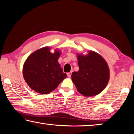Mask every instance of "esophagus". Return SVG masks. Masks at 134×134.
Here are the masks:
<instances>
[{"label":"esophagus","mask_w":134,"mask_h":134,"mask_svg":"<svg viewBox=\"0 0 134 134\" xmlns=\"http://www.w3.org/2000/svg\"><path fill=\"white\" fill-rule=\"evenodd\" d=\"M71 73H72V72H68L67 73L68 77H69V78L71 77Z\"/></svg>","instance_id":"esophagus-1"}]
</instances>
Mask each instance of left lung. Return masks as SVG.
<instances>
[{"label":"left lung","instance_id":"1","mask_svg":"<svg viewBox=\"0 0 134 134\" xmlns=\"http://www.w3.org/2000/svg\"><path fill=\"white\" fill-rule=\"evenodd\" d=\"M77 59L80 69L72 73L71 79L78 91L87 97L98 95L109 81L110 70L106 61L92 51L86 55L78 53Z\"/></svg>","mask_w":134,"mask_h":134}]
</instances>
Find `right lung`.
<instances>
[{
    "label": "right lung",
    "instance_id": "right-lung-1",
    "mask_svg": "<svg viewBox=\"0 0 134 134\" xmlns=\"http://www.w3.org/2000/svg\"><path fill=\"white\" fill-rule=\"evenodd\" d=\"M50 50L48 46L36 50L23 65L25 82L31 89L41 94L51 93L67 77L58 62L61 52L55 49L52 53Z\"/></svg>",
    "mask_w": 134,
    "mask_h": 134
}]
</instances>
